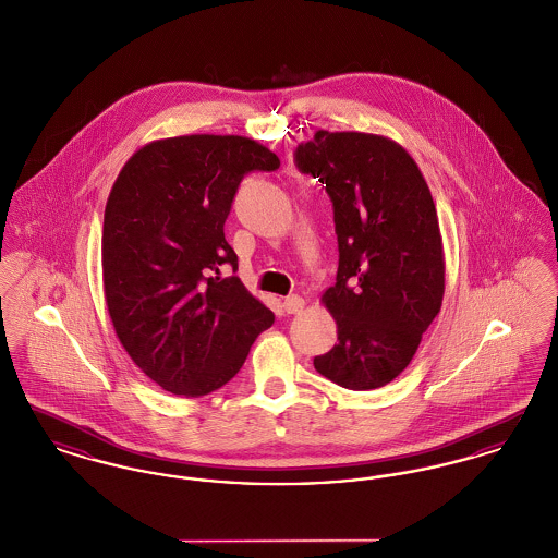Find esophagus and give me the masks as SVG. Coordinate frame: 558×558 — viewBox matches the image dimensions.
<instances>
[{"label": "esophagus", "mask_w": 558, "mask_h": 558, "mask_svg": "<svg viewBox=\"0 0 558 558\" xmlns=\"http://www.w3.org/2000/svg\"><path fill=\"white\" fill-rule=\"evenodd\" d=\"M282 307H284V312H287V314H301V312H303V307H305V299H303V296H299V294H291V296H287V299H284Z\"/></svg>", "instance_id": "obj_1"}]
</instances>
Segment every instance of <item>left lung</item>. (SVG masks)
<instances>
[{"mask_svg": "<svg viewBox=\"0 0 558 558\" xmlns=\"http://www.w3.org/2000/svg\"><path fill=\"white\" fill-rule=\"evenodd\" d=\"M294 160L326 186L339 240L337 282L322 294L339 343L314 366L351 391L385 387L408 368L444 301L430 190L408 150L376 133L318 130Z\"/></svg>", "mask_w": 558, "mask_h": 558, "instance_id": "1", "label": "left lung"}]
</instances>
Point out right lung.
<instances>
[{
	"label": "right lung",
	"instance_id": "obj_1",
	"mask_svg": "<svg viewBox=\"0 0 558 558\" xmlns=\"http://www.w3.org/2000/svg\"><path fill=\"white\" fill-rule=\"evenodd\" d=\"M280 159L244 135L192 133L135 150L108 194L102 280L133 364L165 391L201 398L242 368L274 314L246 291L223 223L242 178Z\"/></svg>",
	"mask_w": 558,
	"mask_h": 558
}]
</instances>
